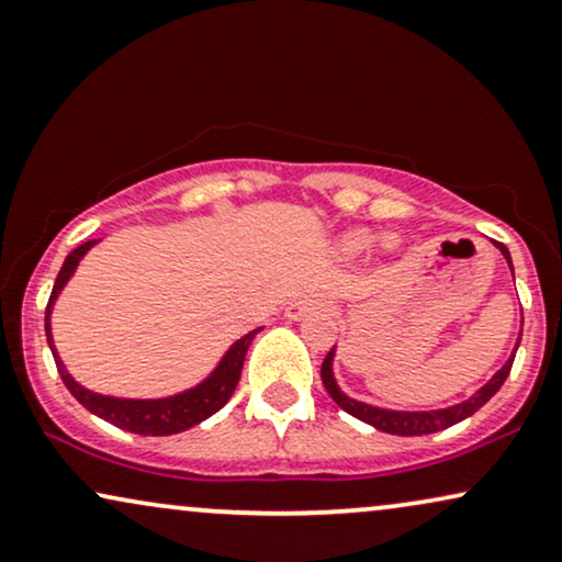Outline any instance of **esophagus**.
<instances>
[{
  "mask_svg": "<svg viewBox=\"0 0 562 562\" xmlns=\"http://www.w3.org/2000/svg\"><path fill=\"white\" fill-rule=\"evenodd\" d=\"M321 300H315V296H296L294 302H289L286 307V317H292V321H300V317H304L307 313H313V310L321 307Z\"/></svg>",
  "mask_w": 562,
  "mask_h": 562,
  "instance_id": "1",
  "label": "esophagus"
}]
</instances>
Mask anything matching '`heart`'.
Instances as JSON below:
<instances>
[{"instance_id": "heart-1", "label": "heart", "mask_w": 562, "mask_h": 562, "mask_svg": "<svg viewBox=\"0 0 562 562\" xmlns=\"http://www.w3.org/2000/svg\"><path fill=\"white\" fill-rule=\"evenodd\" d=\"M378 245V237L372 232H367V228H355V232L344 234L341 239V249L346 255H359V252H367L370 247Z\"/></svg>"}]
</instances>
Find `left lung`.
I'll list each match as a JSON object with an SVG mask.
<instances>
[{"label": "left lung", "instance_id": "left-lung-1", "mask_svg": "<svg viewBox=\"0 0 562 562\" xmlns=\"http://www.w3.org/2000/svg\"><path fill=\"white\" fill-rule=\"evenodd\" d=\"M495 247L501 249L503 258L508 260V266H510L508 247L501 245V241H495ZM510 270H514V266H510ZM518 341H521V338H518ZM518 341H516V349H518ZM334 355H336V349H330L328 357L323 359V367H321L323 385H325V391L330 393V398H334L336 404L341 406L346 414H351V417L362 419V422H367V425H372L375 429H383V432L404 435V438H412V435L440 432V429L453 427V425H459V422H463L467 417H472L474 412H480V408L487 404V401L493 398L497 391H501V385L505 383V378H508L510 367H514V359H516V355H510L508 362H505L501 370L495 372L493 380H490L487 385H482L472 398L461 401V404L448 406V408H435V412H391V408H378V406L362 404V401H355V398L346 396L341 387L336 385Z\"/></svg>", "mask_w": 562, "mask_h": 562}]
</instances>
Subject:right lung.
<instances>
[{
    "instance_id": "add662e5",
    "label": "right lung",
    "mask_w": 562,
    "mask_h": 562,
    "mask_svg": "<svg viewBox=\"0 0 562 562\" xmlns=\"http://www.w3.org/2000/svg\"><path fill=\"white\" fill-rule=\"evenodd\" d=\"M95 241H99V239L86 241V245L75 247L72 252L67 255L65 266H61L57 281H54L52 296H48V304H46V338H48V346H52V355H54V362H57L61 383L67 385V391L72 393V396L78 398L90 414H95V417L112 422L114 427L127 429V432L154 435V438H158V435H177V432H184V429L200 425V422L211 417V414H216L218 408L224 406L228 398H232L234 387H237V383H239L241 364H245L249 344H252V338L258 336L262 328L249 330L247 336H241L239 341L226 351L216 370L211 372V378H205L203 383L190 387V391L177 393V396L154 398V401H137V398L101 396V393L88 391V387L75 383L72 375H69V372L65 370V364H61V359H59L57 349H54V341H52V325H48V317H52L54 302H57V296H59L61 289H65L69 276L75 273V268H78L82 255H86L88 249L95 245Z\"/></svg>"
}]
</instances>
